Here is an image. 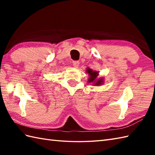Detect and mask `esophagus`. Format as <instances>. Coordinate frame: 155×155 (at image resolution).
<instances>
[{
  "label": "esophagus",
  "instance_id": "1",
  "mask_svg": "<svg viewBox=\"0 0 155 155\" xmlns=\"http://www.w3.org/2000/svg\"><path fill=\"white\" fill-rule=\"evenodd\" d=\"M72 66L74 68H78V66H79V62L78 61H74L73 62H72Z\"/></svg>",
  "mask_w": 155,
  "mask_h": 155
}]
</instances>
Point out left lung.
<instances>
[{"label": "left lung", "mask_w": 155, "mask_h": 155, "mask_svg": "<svg viewBox=\"0 0 155 155\" xmlns=\"http://www.w3.org/2000/svg\"><path fill=\"white\" fill-rule=\"evenodd\" d=\"M86 72L88 74L89 78L88 79V83H92L93 86H100L104 83V78H97L98 76V72L93 71V69L90 68H87Z\"/></svg>", "instance_id": "8db88e82"}]
</instances>
